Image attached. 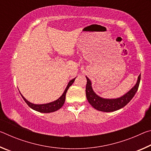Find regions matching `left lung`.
I'll use <instances>...</instances> for the list:
<instances>
[{
  "label": "left lung",
  "instance_id": "obj_1",
  "mask_svg": "<svg viewBox=\"0 0 151 151\" xmlns=\"http://www.w3.org/2000/svg\"><path fill=\"white\" fill-rule=\"evenodd\" d=\"M87 83L86 86V96L88 103L96 110L103 112H113L123 108L124 106L131 101L139 88L140 81V75L138 76L137 83L131 90L119 98L116 99H104L94 93L92 83L87 76H86Z\"/></svg>",
  "mask_w": 151,
  "mask_h": 151
}]
</instances>
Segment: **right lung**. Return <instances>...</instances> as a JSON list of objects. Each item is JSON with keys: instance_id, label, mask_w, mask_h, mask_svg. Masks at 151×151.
<instances>
[{"instance_id": "obj_1", "label": "right lung", "mask_w": 151, "mask_h": 151, "mask_svg": "<svg viewBox=\"0 0 151 151\" xmlns=\"http://www.w3.org/2000/svg\"><path fill=\"white\" fill-rule=\"evenodd\" d=\"M75 78H76V77L69 81V83H68V85H67V86H66V87L65 88V91H64V93H63L62 95H61L59 98L57 99V100L54 101L52 102H50V103H48L40 104H33L32 103H30V102H29V101H27V99L22 95L21 93H20V94H21L22 99H23L24 101L26 102V103L32 109L35 110V111H36L43 112V113H49V112H52L58 111V109H60L61 107L63 106V104H64V103H65V101L66 92H67L68 88H69L70 86L72 85V84L74 83Z\"/></svg>"}]
</instances>
